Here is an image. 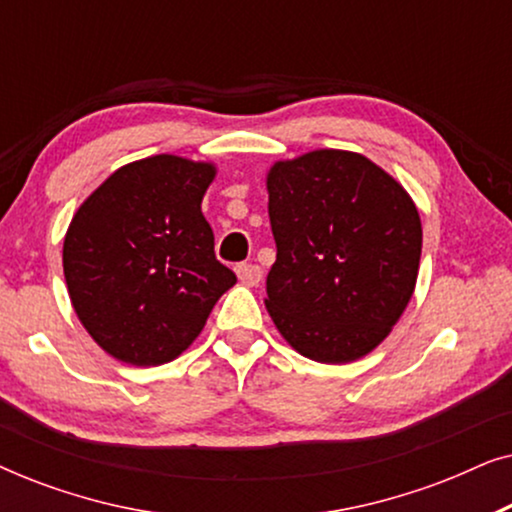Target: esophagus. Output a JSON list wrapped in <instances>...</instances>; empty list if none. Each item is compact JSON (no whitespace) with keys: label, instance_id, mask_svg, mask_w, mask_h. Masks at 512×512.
Wrapping results in <instances>:
<instances>
[{"label":"esophagus","instance_id":"34e87169","mask_svg":"<svg viewBox=\"0 0 512 512\" xmlns=\"http://www.w3.org/2000/svg\"><path fill=\"white\" fill-rule=\"evenodd\" d=\"M235 272H237V277H240V282L247 286H258L263 282V270L254 263H240L235 268Z\"/></svg>","mask_w":512,"mask_h":512}]
</instances>
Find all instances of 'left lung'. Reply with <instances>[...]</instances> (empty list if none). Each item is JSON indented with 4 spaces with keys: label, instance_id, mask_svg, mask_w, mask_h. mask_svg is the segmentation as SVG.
I'll use <instances>...</instances> for the list:
<instances>
[{
    "label": "left lung",
    "instance_id": "left-lung-1",
    "mask_svg": "<svg viewBox=\"0 0 512 512\" xmlns=\"http://www.w3.org/2000/svg\"><path fill=\"white\" fill-rule=\"evenodd\" d=\"M268 214L277 331L321 363L373 352L417 282L422 221L405 188L361 153L319 149L270 167Z\"/></svg>",
    "mask_w": 512,
    "mask_h": 512
}]
</instances>
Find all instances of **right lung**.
I'll return each instance as SVG.
<instances>
[{"instance_id": "1", "label": "right lung", "mask_w": 512, "mask_h": 512, "mask_svg": "<svg viewBox=\"0 0 512 512\" xmlns=\"http://www.w3.org/2000/svg\"><path fill=\"white\" fill-rule=\"evenodd\" d=\"M212 163L151 156L116 170L79 207L62 247L67 291L93 340L130 366L184 352L235 272L216 261L202 198Z\"/></svg>"}]
</instances>
